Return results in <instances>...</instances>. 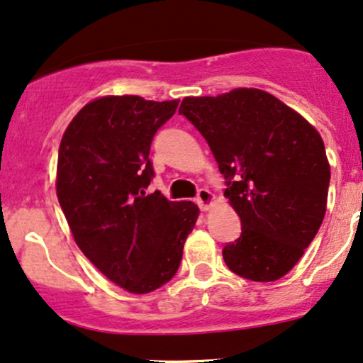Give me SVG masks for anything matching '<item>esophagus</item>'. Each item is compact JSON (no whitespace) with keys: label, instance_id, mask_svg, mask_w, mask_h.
Wrapping results in <instances>:
<instances>
[{"label":"esophagus","instance_id":"34e87169","mask_svg":"<svg viewBox=\"0 0 363 363\" xmlns=\"http://www.w3.org/2000/svg\"><path fill=\"white\" fill-rule=\"evenodd\" d=\"M195 201H197L199 207H201L202 211H207L211 207V203L214 202V195L211 194L207 189H201L197 192V199H195Z\"/></svg>","mask_w":363,"mask_h":363}]
</instances>
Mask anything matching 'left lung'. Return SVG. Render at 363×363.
Returning <instances> with one entry per match:
<instances>
[{"label": "left lung", "instance_id": "8db88e82", "mask_svg": "<svg viewBox=\"0 0 363 363\" xmlns=\"http://www.w3.org/2000/svg\"><path fill=\"white\" fill-rule=\"evenodd\" d=\"M180 115L209 144L242 221V235L223 248L226 266L259 283L283 278L325 214L331 169L319 132L259 89L185 97Z\"/></svg>", "mask_w": 363, "mask_h": 363}]
</instances>
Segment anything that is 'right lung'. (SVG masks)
Listing matches in <instances>:
<instances>
[{
	"mask_svg": "<svg viewBox=\"0 0 363 363\" xmlns=\"http://www.w3.org/2000/svg\"><path fill=\"white\" fill-rule=\"evenodd\" d=\"M180 101L106 96L85 104L65 130L56 194L77 245L130 293L157 290L177 274L199 207L171 202L154 178L152 138Z\"/></svg>",
	"mask_w": 363,
	"mask_h": 363,
	"instance_id": "add662e5",
	"label": "right lung"
}]
</instances>
